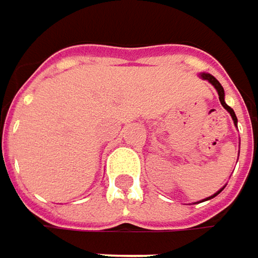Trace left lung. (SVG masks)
<instances>
[{"instance_id":"left-lung-1","label":"left lung","mask_w":258,"mask_h":258,"mask_svg":"<svg viewBox=\"0 0 258 258\" xmlns=\"http://www.w3.org/2000/svg\"><path fill=\"white\" fill-rule=\"evenodd\" d=\"M200 76H202V79H205V80H208L209 83H212V85H214V88H215V89H217V92H218V97H220V101H221L223 107H224V109H226V110H227V112L230 113L233 122H234V125H236V124H237V118H236V115H234V112H233L232 107H230V106H227V104H226V101H224V88L221 86V83H220V82H218L217 79L214 78L212 75H209V73H202ZM221 191H223V188H221L220 191H217V192H215L214 196L208 197L206 200H209V199H214V197H215V196H218V194H220Z\"/></svg>"}]
</instances>
